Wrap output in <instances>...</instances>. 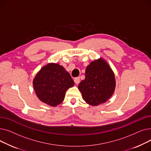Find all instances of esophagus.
Returning <instances> with one entry per match:
<instances>
[{
	"instance_id": "34e87169",
	"label": "esophagus",
	"mask_w": 151,
	"mask_h": 151,
	"mask_svg": "<svg viewBox=\"0 0 151 151\" xmlns=\"http://www.w3.org/2000/svg\"><path fill=\"white\" fill-rule=\"evenodd\" d=\"M74 81H75V83L76 84H78L79 83H80V77H76V78H75L74 79Z\"/></svg>"
}]
</instances>
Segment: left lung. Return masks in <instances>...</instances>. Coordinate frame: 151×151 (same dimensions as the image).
Segmentation results:
<instances>
[{"instance_id": "left-lung-1", "label": "left lung", "mask_w": 151, "mask_h": 151, "mask_svg": "<svg viewBox=\"0 0 151 151\" xmlns=\"http://www.w3.org/2000/svg\"><path fill=\"white\" fill-rule=\"evenodd\" d=\"M114 74L108 63L101 58L92 62L87 67L85 79L78 89L87 104L97 106L106 102L115 89Z\"/></svg>"}]
</instances>
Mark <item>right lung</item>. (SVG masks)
Masks as SVG:
<instances>
[{"label":"right lung","instance_id":"add662e5","mask_svg":"<svg viewBox=\"0 0 151 151\" xmlns=\"http://www.w3.org/2000/svg\"><path fill=\"white\" fill-rule=\"evenodd\" d=\"M33 86L39 100L55 106L63 101L67 90L74 86V81L62 66L51 63L37 73Z\"/></svg>","mask_w":151,"mask_h":151}]
</instances>
